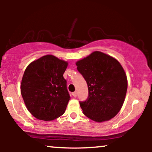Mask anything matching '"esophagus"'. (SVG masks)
I'll list each match as a JSON object with an SVG mask.
<instances>
[{"label":"esophagus","instance_id":"34e87169","mask_svg":"<svg viewBox=\"0 0 152 152\" xmlns=\"http://www.w3.org/2000/svg\"><path fill=\"white\" fill-rule=\"evenodd\" d=\"M72 95L74 97H77V92L75 91V92H73L72 93Z\"/></svg>","mask_w":152,"mask_h":152}]
</instances>
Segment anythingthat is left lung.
Returning <instances> with one entry per match:
<instances>
[{
    "label": "left lung",
    "mask_w": 152,
    "mask_h": 152,
    "mask_svg": "<svg viewBox=\"0 0 152 152\" xmlns=\"http://www.w3.org/2000/svg\"><path fill=\"white\" fill-rule=\"evenodd\" d=\"M76 65L88 85V97L80 102L83 113L97 122L113 118L121 109L127 90L123 68L115 59L98 51Z\"/></svg>",
    "instance_id": "left-lung-1"
}]
</instances>
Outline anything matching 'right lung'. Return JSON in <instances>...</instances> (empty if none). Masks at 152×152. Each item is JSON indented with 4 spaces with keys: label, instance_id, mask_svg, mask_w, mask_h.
Instances as JSON below:
<instances>
[{
    "label": "right lung",
    "instance_id": "add662e5",
    "mask_svg": "<svg viewBox=\"0 0 152 152\" xmlns=\"http://www.w3.org/2000/svg\"><path fill=\"white\" fill-rule=\"evenodd\" d=\"M67 62L48 55L29 64L20 91L27 109L39 120L50 121L64 113L70 100L63 75Z\"/></svg>",
    "mask_w": 152,
    "mask_h": 152
}]
</instances>
